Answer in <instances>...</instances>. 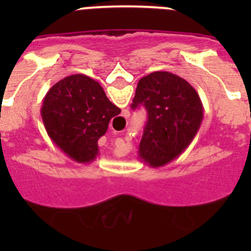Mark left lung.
Masks as SVG:
<instances>
[{
    "mask_svg": "<svg viewBox=\"0 0 251 251\" xmlns=\"http://www.w3.org/2000/svg\"><path fill=\"white\" fill-rule=\"evenodd\" d=\"M147 110L138 158L150 167L167 165L185 152L196 136L203 108L196 90L178 75L154 72L138 81L132 109Z\"/></svg>",
    "mask_w": 251,
    "mask_h": 251,
    "instance_id": "left-lung-1",
    "label": "left lung"
}]
</instances>
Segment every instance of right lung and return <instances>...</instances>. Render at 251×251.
Masks as SVG:
<instances>
[{
  "mask_svg": "<svg viewBox=\"0 0 251 251\" xmlns=\"http://www.w3.org/2000/svg\"><path fill=\"white\" fill-rule=\"evenodd\" d=\"M119 113L100 84L83 74L66 76L51 86L41 106L50 139L79 163H89L98 156L99 138Z\"/></svg>",
  "mask_w": 251,
  "mask_h": 251,
  "instance_id": "right-lung-1",
  "label": "right lung"
}]
</instances>
